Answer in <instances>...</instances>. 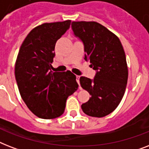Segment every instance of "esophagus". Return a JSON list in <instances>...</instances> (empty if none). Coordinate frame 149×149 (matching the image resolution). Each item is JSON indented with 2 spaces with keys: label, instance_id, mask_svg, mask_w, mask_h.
Wrapping results in <instances>:
<instances>
[{
  "label": "esophagus",
  "instance_id": "1",
  "mask_svg": "<svg viewBox=\"0 0 149 149\" xmlns=\"http://www.w3.org/2000/svg\"><path fill=\"white\" fill-rule=\"evenodd\" d=\"M76 79H77V82L78 83V84H79V76H77V77H76Z\"/></svg>",
  "mask_w": 149,
  "mask_h": 149
}]
</instances>
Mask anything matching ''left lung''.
<instances>
[{"mask_svg": "<svg viewBox=\"0 0 149 149\" xmlns=\"http://www.w3.org/2000/svg\"><path fill=\"white\" fill-rule=\"evenodd\" d=\"M72 32L84 44V59L96 70L93 79L81 77L79 82L91 97L81 105L84 113L102 118L113 112L125 94L127 71L126 56L119 38L95 22H72Z\"/></svg>", "mask_w": 149, "mask_h": 149, "instance_id": "1", "label": "left lung"}]
</instances>
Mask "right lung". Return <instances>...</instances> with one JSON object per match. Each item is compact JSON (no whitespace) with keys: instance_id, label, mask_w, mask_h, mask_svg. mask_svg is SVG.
Returning a JSON list of instances; mask_svg holds the SVG:
<instances>
[{"instance_id":"add662e5","label":"right lung","mask_w":149,"mask_h":149,"mask_svg":"<svg viewBox=\"0 0 149 149\" xmlns=\"http://www.w3.org/2000/svg\"><path fill=\"white\" fill-rule=\"evenodd\" d=\"M70 20L45 23L33 29L21 45L15 79L22 100L38 118L53 119L64 113L68 97L78 89L76 76L52 72L55 45L70 28Z\"/></svg>"}]
</instances>
